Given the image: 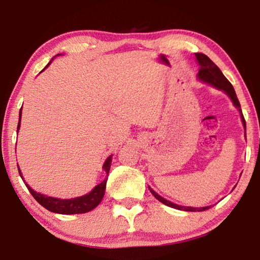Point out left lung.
Masks as SVG:
<instances>
[{
	"mask_svg": "<svg viewBox=\"0 0 260 260\" xmlns=\"http://www.w3.org/2000/svg\"><path fill=\"white\" fill-rule=\"evenodd\" d=\"M195 56H196V59H197V61H199V64L201 67L199 74H197V78H199L200 80H202L203 82H206L211 86L218 88V89H220V90H223L228 96H230L233 104H234L235 107L239 109V111L241 113L242 122H243L244 128H245V120H244L243 114H242L241 104L239 102V100H237L234 87L232 86V83L228 81V79L223 76L222 72L220 71V69L209 58L208 56L204 54H201V52L200 54H195ZM149 189H150L151 193L156 197L158 201L161 202L162 204L170 206V208H173L177 210H183V211H190V212H196V211L197 212H200V211H205L210 208V206H204V208H191V206H181V205L174 204V203H172V202L162 199V197L158 195L156 191H153L150 187H149Z\"/></svg>",
	"mask_w": 260,
	"mask_h": 260,
	"instance_id": "1",
	"label": "left lung"
}]
</instances>
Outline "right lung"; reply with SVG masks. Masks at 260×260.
Segmentation results:
<instances>
[{
    "label": "right lung",
    "mask_w": 260,
    "mask_h": 260,
    "mask_svg": "<svg viewBox=\"0 0 260 260\" xmlns=\"http://www.w3.org/2000/svg\"><path fill=\"white\" fill-rule=\"evenodd\" d=\"M50 63H51V60L48 63L47 67L43 70H46L48 67H49ZM20 119H21V109L19 111V121H18V127H17V132H18L19 127H20ZM111 161H112V155H110L107 158V160H105L104 165H103V170L107 172V174H109L110 166H111ZM18 171H19L20 178L23 179V181H24V178H23V175H21L19 167H18ZM107 181H108V179L103 180L102 182L98 184V186H96L90 192H88L87 195L76 197V199H71V200H59V199H55V197L42 195V193L33 190V189L30 188L27 183H26L25 181L24 182L26 184V187H27V189L29 190V192L32 193V196L34 197V199L37 200L39 203H40L43 208H46L48 211H51V212L59 213V214H77V213L89 212V211L95 209L96 206L101 203V201H102L103 196H104L105 187H107Z\"/></svg>",
    "instance_id": "add662e5"
}]
</instances>
